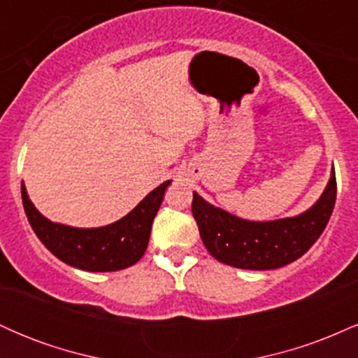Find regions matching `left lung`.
<instances>
[{"label": "left lung", "mask_w": 358, "mask_h": 358, "mask_svg": "<svg viewBox=\"0 0 358 358\" xmlns=\"http://www.w3.org/2000/svg\"><path fill=\"white\" fill-rule=\"evenodd\" d=\"M336 200L335 170L308 210L286 219L254 222L225 212L193 192L192 212L205 248L217 261L239 269H278L301 257L318 241Z\"/></svg>", "instance_id": "left-lung-1"}]
</instances>
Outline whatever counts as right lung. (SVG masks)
I'll return each instance as SVG.
<instances>
[{"mask_svg":"<svg viewBox=\"0 0 358 358\" xmlns=\"http://www.w3.org/2000/svg\"><path fill=\"white\" fill-rule=\"evenodd\" d=\"M171 180L156 187L127 215L104 227L80 229L57 224L36 210L22 183V199L28 222L42 244L65 264L90 273L126 269L143 257L151 225Z\"/></svg>","mask_w":358,"mask_h":358,"instance_id":"right-lung-1","label":"right lung"}]
</instances>
